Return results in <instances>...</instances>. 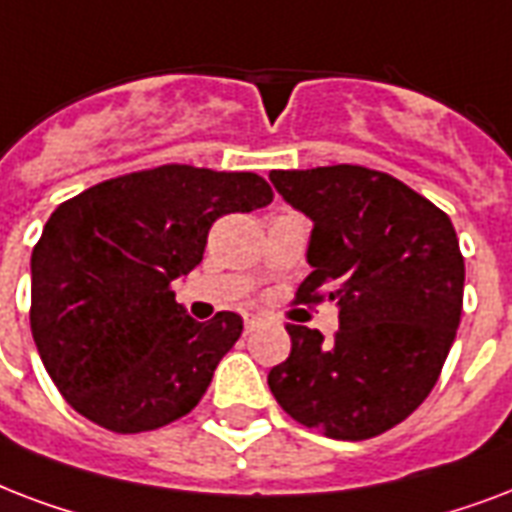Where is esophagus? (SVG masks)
<instances>
[{"label": "esophagus", "mask_w": 512, "mask_h": 512, "mask_svg": "<svg viewBox=\"0 0 512 512\" xmlns=\"http://www.w3.org/2000/svg\"><path fill=\"white\" fill-rule=\"evenodd\" d=\"M259 315H253V312H245L243 315V323H245V334H251L253 328L259 326Z\"/></svg>", "instance_id": "34e87169"}]
</instances>
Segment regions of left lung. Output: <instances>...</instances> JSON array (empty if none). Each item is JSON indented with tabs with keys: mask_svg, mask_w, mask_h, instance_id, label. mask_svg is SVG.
<instances>
[{
	"mask_svg": "<svg viewBox=\"0 0 512 512\" xmlns=\"http://www.w3.org/2000/svg\"><path fill=\"white\" fill-rule=\"evenodd\" d=\"M285 202L312 219V272L296 304H339V331L288 323L291 355L269 390L299 425L336 441L387 433L441 376L465 291V259L446 213L363 165L272 170Z\"/></svg>",
	"mask_w": 512,
	"mask_h": 512,
	"instance_id": "8db88e82",
	"label": "left lung"
}]
</instances>
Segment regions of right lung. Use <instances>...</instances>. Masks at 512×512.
Masks as SVG:
<instances>
[{
	"instance_id": "right-lung-1",
	"label": "right lung",
	"mask_w": 512,
	"mask_h": 512,
	"mask_svg": "<svg viewBox=\"0 0 512 512\" xmlns=\"http://www.w3.org/2000/svg\"><path fill=\"white\" fill-rule=\"evenodd\" d=\"M256 173L160 165L61 202L31 251V336L66 403L112 433L186 417L243 334L237 312L197 323L173 280L227 213L272 202Z\"/></svg>"
}]
</instances>
